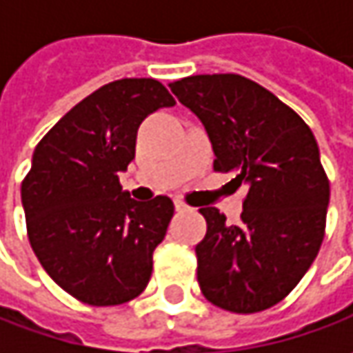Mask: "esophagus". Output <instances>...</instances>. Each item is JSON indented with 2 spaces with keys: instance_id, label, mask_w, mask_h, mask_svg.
Here are the masks:
<instances>
[{
  "instance_id": "34e87169",
  "label": "esophagus",
  "mask_w": 353,
  "mask_h": 353,
  "mask_svg": "<svg viewBox=\"0 0 353 353\" xmlns=\"http://www.w3.org/2000/svg\"><path fill=\"white\" fill-rule=\"evenodd\" d=\"M174 210H176V212H186V210H188V206L184 204L183 200H174Z\"/></svg>"
}]
</instances>
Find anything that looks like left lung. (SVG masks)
<instances>
[{
    "label": "left lung",
    "mask_w": 353,
    "mask_h": 353,
    "mask_svg": "<svg viewBox=\"0 0 353 353\" xmlns=\"http://www.w3.org/2000/svg\"><path fill=\"white\" fill-rule=\"evenodd\" d=\"M202 121L214 170L245 184L241 220L200 208L198 285L212 305L251 314L281 303L319 255L330 183L310 128L275 94L239 74H198L169 84Z\"/></svg>",
    "instance_id": "obj_1"
}]
</instances>
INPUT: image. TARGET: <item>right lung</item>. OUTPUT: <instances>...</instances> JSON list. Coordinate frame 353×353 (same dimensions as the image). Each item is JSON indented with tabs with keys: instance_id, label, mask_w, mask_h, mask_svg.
<instances>
[{
	"instance_id": "obj_1",
	"label": "right lung",
	"mask_w": 353,
	"mask_h": 353,
	"mask_svg": "<svg viewBox=\"0 0 353 353\" xmlns=\"http://www.w3.org/2000/svg\"><path fill=\"white\" fill-rule=\"evenodd\" d=\"M170 105L161 82L121 78L76 103L34 147L21 184L29 241L50 279L86 305H123L151 279L174 204L133 200L119 172L135 159L143 119Z\"/></svg>"
}]
</instances>
